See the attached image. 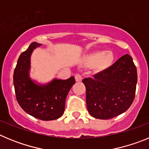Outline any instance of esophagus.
Here are the masks:
<instances>
[{"instance_id":"34e87169","label":"esophagus","mask_w":149,"mask_h":149,"mask_svg":"<svg viewBox=\"0 0 149 149\" xmlns=\"http://www.w3.org/2000/svg\"><path fill=\"white\" fill-rule=\"evenodd\" d=\"M74 78H75V81L77 82H81L82 81V76L80 74H76L75 75H74Z\"/></svg>"}]
</instances>
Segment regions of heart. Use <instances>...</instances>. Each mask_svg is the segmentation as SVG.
I'll use <instances>...</instances> for the list:
<instances>
[{
	"label": "heart",
	"instance_id": "obj_1",
	"mask_svg": "<svg viewBox=\"0 0 149 149\" xmlns=\"http://www.w3.org/2000/svg\"><path fill=\"white\" fill-rule=\"evenodd\" d=\"M113 60L114 55L111 51H96L85 55L82 59V63L86 66H92L97 72H101L110 67Z\"/></svg>",
	"mask_w": 149,
	"mask_h": 149
}]
</instances>
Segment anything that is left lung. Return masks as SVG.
I'll return each mask as SVG.
<instances>
[{"instance_id":"left-lung-1","label":"left lung","mask_w":149,"mask_h":149,"mask_svg":"<svg viewBox=\"0 0 149 149\" xmlns=\"http://www.w3.org/2000/svg\"><path fill=\"white\" fill-rule=\"evenodd\" d=\"M89 114L99 119H109L123 113L134 101L137 72L133 59L125 54L93 77L83 80Z\"/></svg>"}]
</instances>
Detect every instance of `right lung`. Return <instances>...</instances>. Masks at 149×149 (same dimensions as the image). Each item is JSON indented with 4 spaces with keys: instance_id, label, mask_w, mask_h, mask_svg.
Segmentation results:
<instances>
[{
    "instance_id": "right-lung-1",
    "label": "right lung",
    "mask_w": 149,
    "mask_h": 149,
    "mask_svg": "<svg viewBox=\"0 0 149 149\" xmlns=\"http://www.w3.org/2000/svg\"><path fill=\"white\" fill-rule=\"evenodd\" d=\"M40 45L31 43L18 58L13 74L15 96L18 104L29 115L41 120H54L63 116L65 98L75 80L74 77L67 80L54 79L46 85L32 81L29 75L30 56Z\"/></svg>"
}]
</instances>
